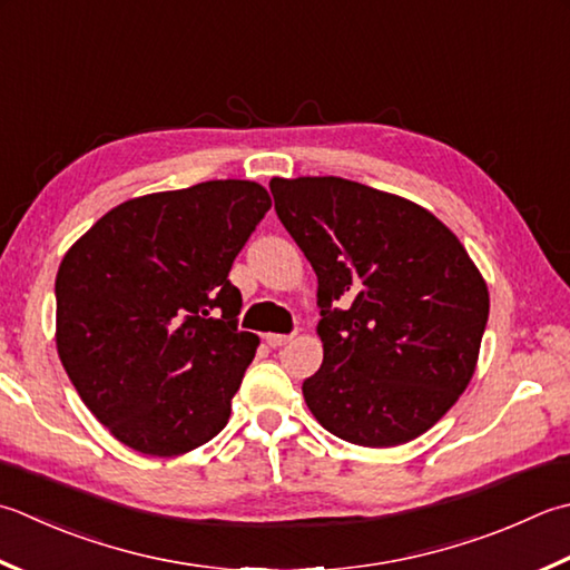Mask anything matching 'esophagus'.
<instances>
[{
  "instance_id": "1",
  "label": "esophagus",
  "mask_w": 570,
  "mask_h": 570,
  "mask_svg": "<svg viewBox=\"0 0 570 570\" xmlns=\"http://www.w3.org/2000/svg\"><path fill=\"white\" fill-rule=\"evenodd\" d=\"M294 336H288V333H266L264 341L272 345V348H282V345H286L288 341H292Z\"/></svg>"
}]
</instances>
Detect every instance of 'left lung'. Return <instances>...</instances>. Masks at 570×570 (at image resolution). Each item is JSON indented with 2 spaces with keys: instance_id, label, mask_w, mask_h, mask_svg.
Returning a JSON list of instances; mask_svg holds the SVG:
<instances>
[{
  "instance_id": "1",
  "label": "left lung",
  "mask_w": 570,
  "mask_h": 570,
  "mask_svg": "<svg viewBox=\"0 0 570 570\" xmlns=\"http://www.w3.org/2000/svg\"><path fill=\"white\" fill-rule=\"evenodd\" d=\"M318 276L323 363L314 417L363 448L420 438L470 385L489 292L462 242L410 199L343 177L269 183Z\"/></svg>"
}]
</instances>
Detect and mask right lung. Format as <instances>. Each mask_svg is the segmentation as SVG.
Instances as JSON below:
<instances>
[{
  "mask_svg": "<svg viewBox=\"0 0 570 570\" xmlns=\"http://www.w3.org/2000/svg\"><path fill=\"white\" fill-rule=\"evenodd\" d=\"M272 207L262 185L209 180L128 199L66 252L56 348L116 440L177 456L225 430L259 338L237 328L229 269Z\"/></svg>",
  "mask_w": 570,
  "mask_h": 570,
  "instance_id": "right-lung-1",
  "label": "right lung"
}]
</instances>
